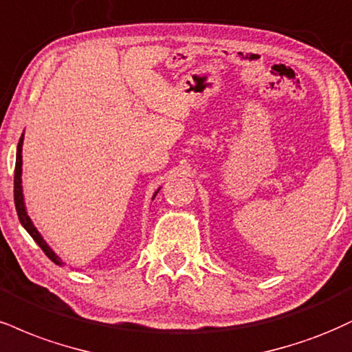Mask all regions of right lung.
<instances>
[{
    "mask_svg": "<svg viewBox=\"0 0 352 352\" xmlns=\"http://www.w3.org/2000/svg\"><path fill=\"white\" fill-rule=\"evenodd\" d=\"M23 142H24V133H23V135H21V139L18 142V149H16V167H14V205H16V211H18L19 221H21V224H23V228L29 232V234H31V238L36 241L37 244H39V248L45 252V256H47L49 259L54 262V264L60 265V267H62V265H65V262H63L60 257L55 254L54 249L47 244V241L42 238L39 230L34 226L31 217L28 214L26 201H24V193H23ZM159 190H160V187L155 190L154 195H152V200H154L155 195L159 193Z\"/></svg>",
    "mask_w": 352,
    "mask_h": 352,
    "instance_id": "1",
    "label": "right lung"
}]
</instances>
